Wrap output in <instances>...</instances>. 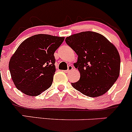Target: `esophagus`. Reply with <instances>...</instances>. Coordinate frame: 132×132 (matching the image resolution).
Segmentation results:
<instances>
[{"label":"esophagus","instance_id":"obj_1","mask_svg":"<svg viewBox=\"0 0 132 132\" xmlns=\"http://www.w3.org/2000/svg\"><path fill=\"white\" fill-rule=\"evenodd\" d=\"M73 69V66H71V65H70V66H68V70H66V71H65V72H66V73L69 72V71H71V70H72Z\"/></svg>","mask_w":132,"mask_h":132}]
</instances>
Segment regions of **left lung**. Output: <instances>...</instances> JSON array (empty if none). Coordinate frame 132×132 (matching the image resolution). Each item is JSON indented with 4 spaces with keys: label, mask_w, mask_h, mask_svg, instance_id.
Wrapping results in <instances>:
<instances>
[{
    "label": "left lung",
    "mask_w": 132,
    "mask_h": 132,
    "mask_svg": "<svg viewBox=\"0 0 132 132\" xmlns=\"http://www.w3.org/2000/svg\"><path fill=\"white\" fill-rule=\"evenodd\" d=\"M65 41L78 55L74 66L80 77L71 83L73 87L89 97L107 93L119 76L120 56L115 46L103 35L92 31L73 34Z\"/></svg>",
    "instance_id": "left-lung-1"
}]
</instances>
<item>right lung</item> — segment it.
I'll list each match as a JSON object with an SVG mask.
<instances>
[{"label":"right lung","mask_w":132,"mask_h":132,"mask_svg":"<svg viewBox=\"0 0 132 132\" xmlns=\"http://www.w3.org/2000/svg\"><path fill=\"white\" fill-rule=\"evenodd\" d=\"M64 40V37L37 34L20 45L9 63L11 78L18 90L35 96L51 86L55 72L54 54Z\"/></svg>","instance_id":"add662e5"}]
</instances>
